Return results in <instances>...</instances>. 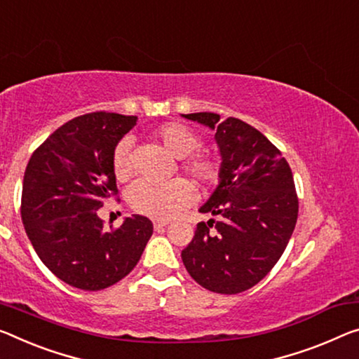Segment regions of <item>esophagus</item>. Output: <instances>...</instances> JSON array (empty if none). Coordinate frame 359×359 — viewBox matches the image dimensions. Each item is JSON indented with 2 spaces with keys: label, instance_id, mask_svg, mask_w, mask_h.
I'll list each match as a JSON object with an SVG mask.
<instances>
[{
  "label": "esophagus",
  "instance_id": "1",
  "mask_svg": "<svg viewBox=\"0 0 359 359\" xmlns=\"http://www.w3.org/2000/svg\"><path fill=\"white\" fill-rule=\"evenodd\" d=\"M167 224L168 222H165V219H156V222H154V229H156L157 233H162V231L167 228Z\"/></svg>",
  "mask_w": 359,
  "mask_h": 359
}]
</instances>
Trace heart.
I'll list each match as a JSON object with an SVG mask.
<instances>
[{"label": "heart", "instance_id": "heart-1", "mask_svg": "<svg viewBox=\"0 0 359 359\" xmlns=\"http://www.w3.org/2000/svg\"><path fill=\"white\" fill-rule=\"evenodd\" d=\"M156 137L162 146L176 158H183L184 172L198 181L202 186H213L222 175V161L208 152H196L202 144L198 136L191 126L180 122H168L158 126ZM131 140L123 137L114 149L112 168L118 181H125L131 175L130 161ZM194 197V189L186 180L176 178L172 181H147L140 180L130 187L126 198L135 212L147 215L151 218H172L173 215L187 207Z\"/></svg>", "mask_w": 359, "mask_h": 359}]
</instances>
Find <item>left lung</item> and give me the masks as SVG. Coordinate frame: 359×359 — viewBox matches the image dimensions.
Wrapping results in <instances>:
<instances>
[{"instance_id": "8db88e82", "label": "left lung", "mask_w": 359, "mask_h": 359, "mask_svg": "<svg viewBox=\"0 0 359 359\" xmlns=\"http://www.w3.org/2000/svg\"><path fill=\"white\" fill-rule=\"evenodd\" d=\"M183 117L217 131L222 175L198 208L219 219L198 223L181 258L202 287L239 294L260 283L289 244L299 217L294 176L279 149L249 123L234 117L219 122L212 112Z\"/></svg>"}]
</instances>
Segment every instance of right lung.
I'll return each mask as SVG.
<instances>
[{"label":"right lung","instance_id":"right-lung-1","mask_svg":"<svg viewBox=\"0 0 359 359\" xmlns=\"http://www.w3.org/2000/svg\"><path fill=\"white\" fill-rule=\"evenodd\" d=\"M135 115L93 112L64 123L32 154L20 215L33 249L72 287L101 290L136 266L154 226L141 215L104 229L97 210L117 196L114 149L136 125Z\"/></svg>","mask_w":359,"mask_h":359}]
</instances>
